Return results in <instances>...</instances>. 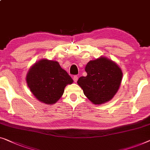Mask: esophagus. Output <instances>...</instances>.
Wrapping results in <instances>:
<instances>
[{
  "instance_id": "obj_1",
  "label": "esophagus",
  "mask_w": 150,
  "mask_h": 150,
  "mask_svg": "<svg viewBox=\"0 0 150 150\" xmlns=\"http://www.w3.org/2000/svg\"><path fill=\"white\" fill-rule=\"evenodd\" d=\"M78 79H79V77H78V76H76V75L74 76H73V80H74V82H77Z\"/></svg>"
}]
</instances>
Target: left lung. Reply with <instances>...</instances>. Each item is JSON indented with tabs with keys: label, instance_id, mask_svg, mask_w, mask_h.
I'll list each match as a JSON object with an SVG mask.
<instances>
[{
	"label": "left lung",
	"instance_id": "1",
	"mask_svg": "<svg viewBox=\"0 0 150 150\" xmlns=\"http://www.w3.org/2000/svg\"><path fill=\"white\" fill-rule=\"evenodd\" d=\"M86 76H81L77 83L85 96L95 105L111 100L118 91L122 79V71L116 63L101 57L86 64Z\"/></svg>",
	"mask_w": 150,
	"mask_h": 150
}]
</instances>
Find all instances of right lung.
Wrapping results in <instances>:
<instances>
[{"label":"right lung","instance_id":"1","mask_svg":"<svg viewBox=\"0 0 150 150\" xmlns=\"http://www.w3.org/2000/svg\"><path fill=\"white\" fill-rule=\"evenodd\" d=\"M26 82L38 101L51 105L59 100L65 87L72 83L73 80L57 62L43 59L30 68Z\"/></svg>","mask_w":150,"mask_h":150}]
</instances>
